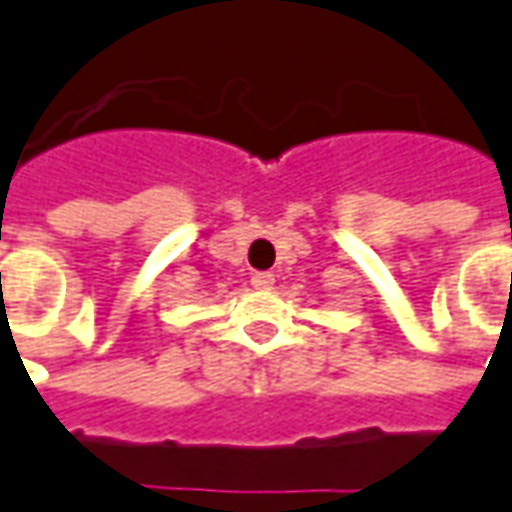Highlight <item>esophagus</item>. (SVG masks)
Here are the masks:
<instances>
[{
    "mask_svg": "<svg viewBox=\"0 0 512 512\" xmlns=\"http://www.w3.org/2000/svg\"><path fill=\"white\" fill-rule=\"evenodd\" d=\"M273 281H276L273 273H253V276H250V284H253L256 290H270V287H273Z\"/></svg>",
    "mask_w": 512,
    "mask_h": 512,
    "instance_id": "34e87169",
    "label": "esophagus"
}]
</instances>
